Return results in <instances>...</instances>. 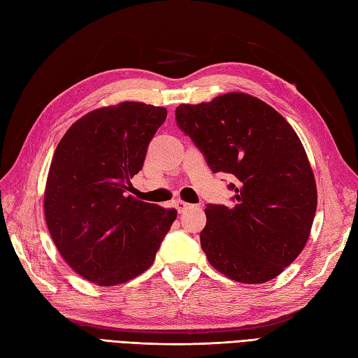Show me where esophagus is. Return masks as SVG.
<instances>
[{
	"label": "esophagus",
	"instance_id": "34e87169",
	"mask_svg": "<svg viewBox=\"0 0 358 358\" xmlns=\"http://www.w3.org/2000/svg\"><path fill=\"white\" fill-rule=\"evenodd\" d=\"M176 207H177V210H178V213H182V212H185V210H187V208L190 207V204L185 203V201L178 199V201H176Z\"/></svg>",
	"mask_w": 358,
	"mask_h": 358
}]
</instances>
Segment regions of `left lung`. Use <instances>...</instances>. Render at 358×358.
<instances>
[{"label":"left lung","instance_id":"obj_1","mask_svg":"<svg viewBox=\"0 0 358 358\" xmlns=\"http://www.w3.org/2000/svg\"><path fill=\"white\" fill-rule=\"evenodd\" d=\"M180 130L212 172L230 173L233 204H207L201 248L215 269L239 282L280 275L304 250L317 192L299 137L277 110L231 92L210 103L181 104Z\"/></svg>","mask_w":358,"mask_h":358}]
</instances>
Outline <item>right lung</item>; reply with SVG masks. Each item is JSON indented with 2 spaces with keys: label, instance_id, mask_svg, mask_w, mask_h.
Here are the masks:
<instances>
[{
  "label": "right lung",
  "instance_id": "right-lung-1",
  "mask_svg": "<svg viewBox=\"0 0 358 358\" xmlns=\"http://www.w3.org/2000/svg\"><path fill=\"white\" fill-rule=\"evenodd\" d=\"M166 108L121 103L80 117L50 166L43 208L62 257L78 275L115 286L148 269L177 217L128 195Z\"/></svg>",
  "mask_w": 358,
  "mask_h": 358
}]
</instances>
